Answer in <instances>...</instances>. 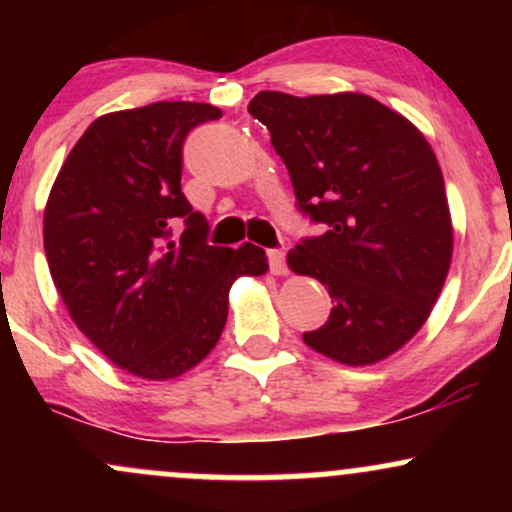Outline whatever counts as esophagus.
Here are the masks:
<instances>
[{
	"instance_id": "obj_1",
	"label": "esophagus",
	"mask_w": 512,
	"mask_h": 512,
	"mask_svg": "<svg viewBox=\"0 0 512 512\" xmlns=\"http://www.w3.org/2000/svg\"><path fill=\"white\" fill-rule=\"evenodd\" d=\"M269 267H272V274H276V276H286V274H289V267H286L284 250H269Z\"/></svg>"
}]
</instances>
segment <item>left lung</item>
Segmentation results:
<instances>
[{
	"mask_svg": "<svg viewBox=\"0 0 512 512\" xmlns=\"http://www.w3.org/2000/svg\"><path fill=\"white\" fill-rule=\"evenodd\" d=\"M248 110L272 134L298 207L327 223L286 257L334 301L303 342L344 366L392 356L424 327L450 272L452 219L431 144L366 93L260 91Z\"/></svg>",
	"mask_w": 512,
	"mask_h": 512,
	"instance_id": "left-lung-1",
	"label": "left lung"
}]
</instances>
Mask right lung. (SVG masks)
Segmentation results:
<instances>
[{
    "instance_id": "obj_1",
    "label": "right lung",
    "mask_w": 512,
    "mask_h": 512,
    "mask_svg": "<svg viewBox=\"0 0 512 512\" xmlns=\"http://www.w3.org/2000/svg\"><path fill=\"white\" fill-rule=\"evenodd\" d=\"M223 113L161 101L101 115L69 151L43 216L48 267L74 325L117 368L170 380L219 342L228 291L267 255L207 245V221L180 190L182 142ZM185 218L181 243L167 221Z\"/></svg>"
}]
</instances>
